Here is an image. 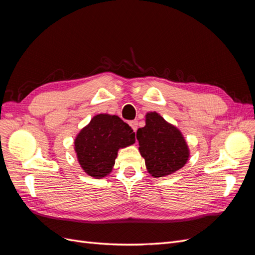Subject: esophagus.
Returning a JSON list of instances; mask_svg holds the SVG:
<instances>
[{"label": "esophagus", "instance_id": "34e87169", "mask_svg": "<svg viewBox=\"0 0 255 255\" xmlns=\"http://www.w3.org/2000/svg\"><path fill=\"white\" fill-rule=\"evenodd\" d=\"M129 126H130V128H133L134 132H136V130H137V128H138V121H137V120H132V121H129Z\"/></svg>", "mask_w": 255, "mask_h": 255}]
</instances>
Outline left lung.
I'll return each instance as SVG.
<instances>
[{"instance_id":"obj_1","label":"left lung","mask_w":255,"mask_h":255,"mask_svg":"<svg viewBox=\"0 0 255 255\" xmlns=\"http://www.w3.org/2000/svg\"><path fill=\"white\" fill-rule=\"evenodd\" d=\"M145 118V127L138 128L136 137L149 173L161 177L177 171L189 156L184 137L157 113H150Z\"/></svg>"}]
</instances>
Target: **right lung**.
<instances>
[{
  "mask_svg": "<svg viewBox=\"0 0 255 255\" xmlns=\"http://www.w3.org/2000/svg\"><path fill=\"white\" fill-rule=\"evenodd\" d=\"M135 142V133L118 116L100 114L91 119L74 141L75 152L84 171L95 179L109 174L118 150Z\"/></svg>",
  "mask_w": 255,
  "mask_h": 255,
  "instance_id": "right-lung-1",
  "label": "right lung"
}]
</instances>
